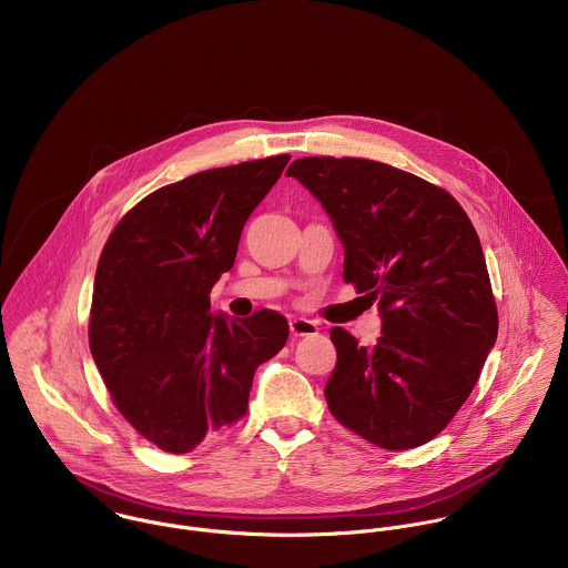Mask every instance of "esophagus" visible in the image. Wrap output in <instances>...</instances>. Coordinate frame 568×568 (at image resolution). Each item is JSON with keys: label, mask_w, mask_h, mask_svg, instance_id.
I'll use <instances>...</instances> for the list:
<instances>
[{"label": "esophagus", "mask_w": 568, "mask_h": 568, "mask_svg": "<svg viewBox=\"0 0 568 568\" xmlns=\"http://www.w3.org/2000/svg\"><path fill=\"white\" fill-rule=\"evenodd\" d=\"M288 325H291L293 336H313L320 329V325L311 322V320H291Z\"/></svg>", "instance_id": "34e87169"}]
</instances>
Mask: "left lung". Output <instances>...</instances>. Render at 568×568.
Instances as JSON below:
<instances>
[{
  "mask_svg": "<svg viewBox=\"0 0 568 568\" xmlns=\"http://www.w3.org/2000/svg\"><path fill=\"white\" fill-rule=\"evenodd\" d=\"M286 174L324 205L345 248L343 280L383 317L372 347L329 329V413L387 450L430 442L468 400L498 334L468 214L439 185L389 163L304 158Z\"/></svg>",
  "mask_w": 568,
  "mask_h": 568,
  "instance_id": "left-lung-1",
  "label": "left lung"
}]
</instances>
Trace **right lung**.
I'll return each mask as SVG.
<instances>
[{
  "instance_id": "obj_1",
  "label": "right lung",
  "mask_w": 568,
  "mask_h": 568,
  "mask_svg": "<svg viewBox=\"0 0 568 568\" xmlns=\"http://www.w3.org/2000/svg\"><path fill=\"white\" fill-rule=\"evenodd\" d=\"M291 155L212 168L163 185L129 210L98 260L89 349L124 419L172 455L236 424L257 365L288 338L268 308L210 313L234 266L244 223Z\"/></svg>"
}]
</instances>
